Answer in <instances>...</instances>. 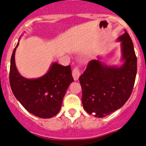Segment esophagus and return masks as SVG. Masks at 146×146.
I'll return each instance as SVG.
<instances>
[{
  "label": "esophagus",
  "instance_id": "esophagus-1",
  "mask_svg": "<svg viewBox=\"0 0 146 146\" xmlns=\"http://www.w3.org/2000/svg\"><path fill=\"white\" fill-rule=\"evenodd\" d=\"M72 76H73V78L75 81H77V80L79 79L80 76V72L79 69L77 67H75L73 71H72Z\"/></svg>",
  "mask_w": 146,
  "mask_h": 146
}]
</instances>
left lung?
I'll use <instances>...</instances> for the list:
<instances>
[{
    "mask_svg": "<svg viewBox=\"0 0 146 146\" xmlns=\"http://www.w3.org/2000/svg\"><path fill=\"white\" fill-rule=\"evenodd\" d=\"M121 43V66H109L102 57L89 62L80 77L84 110L97 118H103L120 109L128 100L137 74V58L127 31L117 38Z\"/></svg>",
    "mask_w": 146,
    "mask_h": 146,
    "instance_id": "obj_1",
    "label": "left lung"
}]
</instances>
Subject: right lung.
<instances>
[{
	"label": "right lung",
	"mask_w": 146,
	"mask_h": 146,
	"mask_svg": "<svg viewBox=\"0 0 146 146\" xmlns=\"http://www.w3.org/2000/svg\"><path fill=\"white\" fill-rule=\"evenodd\" d=\"M20 41V38H19ZM13 51L10 64L9 82L13 94L25 110L42 118H50L57 115L61 108L66 90L74 79L70 66H64L53 62L46 74L29 79L19 73Z\"/></svg>",
	"instance_id": "right-lung-1"
}]
</instances>
